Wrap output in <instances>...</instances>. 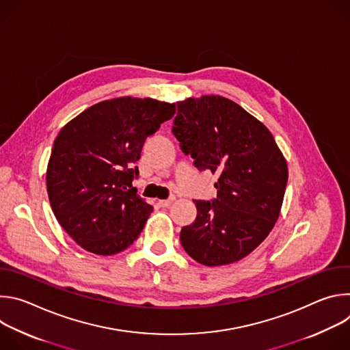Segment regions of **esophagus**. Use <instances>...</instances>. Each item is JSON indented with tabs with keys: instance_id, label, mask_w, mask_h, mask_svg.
Here are the masks:
<instances>
[{
	"instance_id": "1",
	"label": "esophagus",
	"mask_w": 350,
	"mask_h": 350,
	"mask_svg": "<svg viewBox=\"0 0 350 350\" xmlns=\"http://www.w3.org/2000/svg\"><path fill=\"white\" fill-rule=\"evenodd\" d=\"M173 201H174V196H172V198H169V199H165V201H159V205H161L162 208H169Z\"/></svg>"
}]
</instances>
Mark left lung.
Segmentation results:
<instances>
[{
	"instance_id": "obj_1",
	"label": "left lung",
	"mask_w": 350,
	"mask_h": 350,
	"mask_svg": "<svg viewBox=\"0 0 350 350\" xmlns=\"http://www.w3.org/2000/svg\"><path fill=\"white\" fill-rule=\"evenodd\" d=\"M172 133L198 170L219 176L217 196L193 201L198 215L181 228L183 247L205 266L243 259L274 227L288 181L286 162L271 133L220 95L177 103Z\"/></svg>"
}]
</instances>
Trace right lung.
Returning <instances> with one entry per match:
<instances>
[{
  "instance_id": "obj_1",
  "label": "right lung",
  "mask_w": 350,
  "mask_h": 350,
  "mask_svg": "<svg viewBox=\"0 0 350 350\" xmlns=\"http://www.w3.org/2000/svg\"><path fill=\"white\" fill-rule=\"evenodd\" d=\"M176 104L123 96L99 103L58 134L46 191L62 228L85 251L115 255L141 234L154 208L133 180L145 139L173 118Z\"/></svg>"
}]
</instances>
